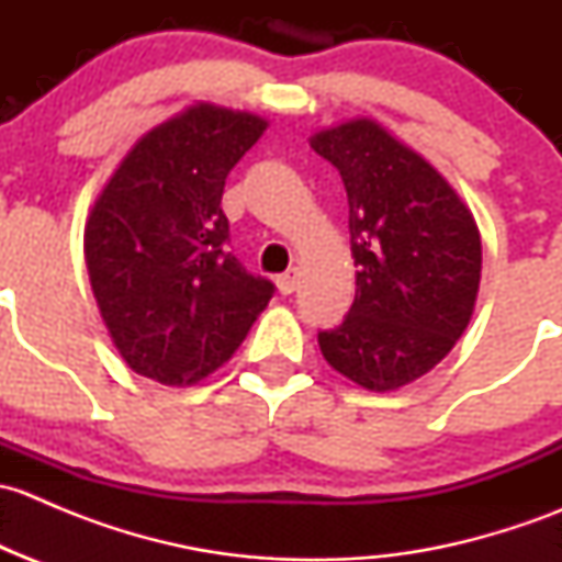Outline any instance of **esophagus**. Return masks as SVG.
Returning a JSON list of instances; mask_svg holds the SVG:
<instances>
[{"instance_id":"esophagus-1","label":"esophagus","mask_w":562,"mask_h":562,"mask_svg":"<svg viewBox=\"0 0 562 562\" xmlns=\"http://www.w3.org/2000/svg\"><path fill=\"white\" fill-rule=\"evenodd\" d=\"M299 280H302V271L299 269H291L285 271V274L277 277V288H280L282 296H291V293L299 288Z\"/></svg>"}]
</instances>
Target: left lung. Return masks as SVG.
<instances>
[{"label": "left lung", "instance_id": "8db88e82", "mask_svg": "<svg viewBox=\"0 0 562 562\" xmlns=\"http://www.w3.org/2000/svg\"><path fill=\"white\" fill-rule=\"evenodd\" d=\"M310 146L342 176L359 266L350 313L317 345L356 386L396 391L440 364L473 317L479 225L446 176L375 119L321 130Z\"/></svg>", "mask_w": 562, "mask_h": 562}]
</instances>
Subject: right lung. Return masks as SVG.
<instances>
[{
	"label": "right lung",
	"mask_w": 562,
	"mask_h": 562,
	"mask_svg": "<svg viewBox=\"0 0 562 562\" xmlns=\"http://www.w3.org/2000/svg\"><path fill=\"white\" fill-rule=\"evenodd\" d=\"M269 127L263 116L195 103L140 135L83 228L89 282L124 364L192 386L225 364L274 285L228 252L223 190Z\"/></svg>",
	"instance_id": "right-lung-1"
}]
</instances>
